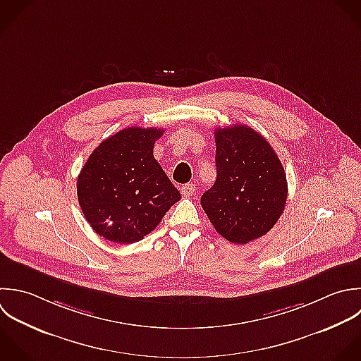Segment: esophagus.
Listing matches in <instances>:
<instances>
[{
  "mask_svg": "<svg viewBox=\"0 0 361 361\" xmlns=\"http://www.w3.org/2000/svg\"><path fill=\"white\" fill-rule=\"evenodd\" d=\"M181 192L184 197H191L195 192V184H185L181 187Z\"/></svg>",
  "mask_w": 361,
  "mask_h": 361,
  "instance_id": "34e87169",
  "label": "esophagus"
}]
</instances>
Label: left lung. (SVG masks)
I'll use <instances>...</instances> for the list:
<instances>
[{
	"label": "left lung",
	"instance_id": "obj_1",
	"mask_svg": "<svg viewBox=\"0 0 361 361\" xmlns=\"http://www.w3.org/2000/svg\"><path fill=\"white\" fill-rule=\"evenodd\" d=\"M216 181L201 205L216 232L246 245L264 236L280 219L288 194L284 167L270 143L255 129H215Z\"/></svg>",
	"mask_w": 361,
	"mask_h": 361
}]
</instances>
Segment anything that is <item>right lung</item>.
<instances>
[{
	"instance_id": "1",
	"label": "right lung",
	"mask_w": 361,
	"mask_h": 361,
	"mask_svg": "<svg viewBox=\"0 0 361 361\" xmlns=\"http://www.w3.org/2000/svg\"><path fill=\"white\" fill-rule=\"evenodd\" d=\"M164 129L126 128L102 140L77 178V197L91 228L109 242L142 240L180 198L153 156Z\"/></svg>"
}]
</instances>
